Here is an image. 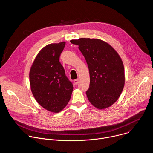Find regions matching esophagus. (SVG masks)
Segmentation results:
<instances>
[{"instance_id": "obj_1", "label": "esophagus", "mask_w": 153, "mask_h": 153, "mask_svg": "<svg viewBox=\"0 0 153 153\" xmlns=\"http://www.w3.org/2000/svg\"><path fill=\"white\" fill-rule=\"evenodd\" d=\"M74 83H75V85H77L78 84V83H79V79H75V80H74Z\"/></svg>"}]
</instances>
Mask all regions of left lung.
<instances>
[{
	"label": "left lung",
	"mask_w": 153,
	"mask_h": 153,
	"mask_svg": "<svg viewBox=\"0 0 153 153\" xmlns=\"http://www.w3.org/2000/svg\"><path fill=\"white\" fill-rule=\"evenodd\" d=\"M79 45L90 71V82L86 94L98 109L111 106L119 97L125 84L123 62L115 50L106 42L90 38L71 40Z\"/></svg>",
	"instance_id": "1"
}]
</instances>
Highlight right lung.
<instances>
[{
	"label": "right lung",
	"instance_id": "obj_1",
	"mask_svg": "<svg viewBox=\"0 0 153 153\" xmlns=\"http://www.w3.org/2000/svg\"><path fill=\"white\" fill-rule=\"evenodd\" d=\"M65 42L51 43L37 55L30 72L32 93L46 110L59 113L67 106L73 90L59 58Z\"/></svg>",
	"mask_w": 153,
	"mask_h": 153
}]
</instances>
